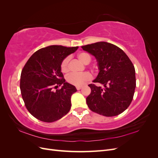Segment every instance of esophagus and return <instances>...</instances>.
Wrapping results in <instances>:
<instances>
[{"label":"esophagus","mask_w":158,"mask_h":158,"mask_svg":"<svg viewBox=\"0 0 158 158\" xmlns=\"http://www.w3.org/2000/svg\"><path fill=\"white\" fill-rule=\"evenodd\" d=\"M76 89H77V90H79V89H80L81 88H82V86H76Z\"/></svg>","instance_id":"1"}]
</instances>
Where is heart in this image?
Segmentation results:
<instances>
[{
    "instance_id": "obj_1",
    "label": "heart",
    "mask_w": 158,
    "mask_h": 158,
    "mask_svg": "<svg viewBox=\"0 0 158 158\" xmlns=\"http://www.w3.org/2000/svg\"><path fill=\"white\" fill-rule=\"evenodd\" d=\"M78 59L84 64H88L91 61V56L87 52H82L78 54ZM69 56H66L62 60L60 63V70L63 73H67L69 70ZM92 79V75L89 73H83L81 74H77L72 73L66 76V80L68 83L76 85V86H80L82 85L88 81Z\"/></svg>"
}]
</instances>
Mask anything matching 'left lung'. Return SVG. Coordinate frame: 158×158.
Returning <instances> with one entry per match:
<instances>
[{
	"instance_id": "8db88e82",
	"label": "left lung",
	"mask_w": 158,
	"mask_h": 158,
	"mask_svg": "<svg viewBox=\"0 0 158 158\" xmlns=\"http://www.w3.org/2000/svg\"><path fill=\"white\" fill-rule=\"evenodd\" d=\"M81 47L96 58L99 73L93 82L104 85H88V107L106 117L122 113L131 103L136 88L135 69L131 60L121 49L109 43L97 42Z\"/></svg>"
}]
</instances>
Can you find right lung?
Here are the masks:
<instances>
[{"label": "right lung", "instance_id": "add662e5", "mask_svg": "<svg viewBox=\"0 0 158 158\" xmlns=\"http://www.w3.org/2000/svg\"><path fill=\"white\" fill-rule=\"evenodd\" d=\"M78 48L62 45L41 48L31 56L23 66L20 84L22 99L27 111L38 120L54 122L70 111L71 95L77 90L74 85L65 82L60 63ZM61 85V89H57Z\"/></svg>", "mask_w": 158, "mask_h": 158}]
</instances>
